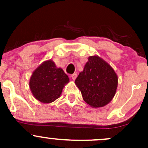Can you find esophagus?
Segmentation results:
<instances>
[{"mask_svg":"<svg viewBox=\"0 0 148 148\" xmlns=\"http://www.w3.org/2000/svg\"><path fill=\"white\" fill-rule=\"evenodd\" d=\"M77 74H75V73H74L73 74H71V78H72L73 80H75L76 78H77Z\"/></svg>","mask_w":148,"mask_h":148,"instance_id":"esophagus-1","label":"esophagus"}]
</instances>
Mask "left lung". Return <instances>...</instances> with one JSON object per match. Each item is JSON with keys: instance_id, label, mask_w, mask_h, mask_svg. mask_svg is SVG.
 <instances>
[{"instance_id": "obj_1", "label": "left lung", "mask_w": 148, "mask_h": 148, "mask_svg": "<svg viewBox=\"0 0 148 148\" xmlns=\"http://www.w3.org/2000/svg\"><path fill=\"white\" fill-rule=\"evenodd\" d=\"M83 99L95 108L111 102L116 93L118 78L112 67L98 56H91L75 80Z\"/></svg>"}]
</instances>
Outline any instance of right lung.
<instances>
[{
	"instance_id": "obj_1",
	"label": "right lung",
	"mask_w": 148,
	"mask_h": 148,
	"mask_svg": "<svg viewBox=\"0 0 148 148\" xmlns=\"http://www.w3.org/2000/svg\"><path fill=\"white\" fill-rule=\"evenodd\" d=\"M69 82L64 70L52 60L43 62L33 72L29 86L34 97L42 103H51L61 96L64 85Z\"/></svg>"
}]
</instances>
